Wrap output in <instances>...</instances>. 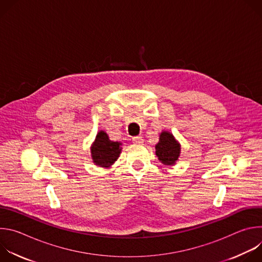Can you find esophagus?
Wrapping results in <instances>:
<instances>
[{
    "label": "esophagus",
    "mask_w": 262,
    "mask_h": 262,
    "mask_svg": "<svg viewBox=\"0 0 262 262\" xmlns=\"http://www.w3.org/2000/svg\"><path fill=\"white\" fill-rule=\"evenodd\" d=\"M133 142H134L135 144H143L144 140H143L142 137H134V138H133Z\"/></svg>",
    "instance_id": "34e87169"
}]
</instances>
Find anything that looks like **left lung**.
<instances>
[{
    "instance_id": "1",
    "label": "left lung",
    "mask_w": 262,
    "mask_h": 262,
    "mask_svg": "<svg viewBox=\"0 0 262 262\" xmlns=\"http://www.w3.org/2000/svg\"><path fill=\"white\" fill-rule=\"evenodd\" d=\"M181 145L173 134L163 130L160 134L159 143L156 145V155L159 161L166 166H174L179 160Z\"/></svg>"
}]
</instances>
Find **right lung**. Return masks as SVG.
Returning a JSON list of instances; mask_svg holds the SVG:
<instances>
[{"label": "right lung", "mask_w": 262, "mask_h": 262, "mask_svg": "<svg viewBox=\"0 0 262 262\" xmlns=\"http://www.w3.org/2000/svg\"><path fill=\"white\" fill-rule=\"evenodd\" d=\"M122 143L111 141L104 130H99L90 147L91 159L95 166L100 168H110L118 160Z\"/></svg>", "instance_id": "add662e5"}]
</instances>
